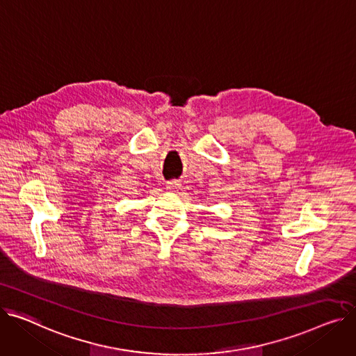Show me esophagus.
<instances>
[{"label":"esophagus","mask_w":356,"mask_h":356,"mask_svg":"<svg viewBox=\"0 0 356 356\" xmlns=\"http://www.w3.org/2000/svg\"><path fill=\"white\" fill-rule=\"evenodd\" d=\"M181 183L179 180H172V181H168V191L170 192H176L177 188H180Z\"/></svg>","instance_id":"esophagus-1"}]
</instances>
